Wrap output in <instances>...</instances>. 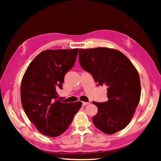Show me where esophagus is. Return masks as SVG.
Here are the masks:
<instances>
[{
	"label": "esophagus",
	"instance_id": "34e87169",
	"mask_svg": "<svg viewBox=\"0 0 161 161\" xmlns=\"http://www.w3.org/2000/svg\"><path fill=\"white\" fill-rule=\"evenodd\" d=\"M89 103H90L89 102H82V105L85 106V105H87L89 104Z\"/></svg>",
	"mask_w": 161,
	"mask_h": 161
}]
</instances>
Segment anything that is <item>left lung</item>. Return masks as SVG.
I'll use <instances>...</instances> for the list:
<instances>
[{"instance_id":"1","label":"left lung","mask_w":161,"mask_h":161,"mask_svg":"<svg viewBox=\"0 0 161 161\" xmlns=\"http://www.w3.org/2000/svg\"><path fill=\"white\" fill-rule=\"evenodd\" d=\"M79 56L82 69L90 73L99 86L108 87V101L92 102L98 108L92 122L108 134L124 129L130 122L140 99L137 70L127 57L114 49H80Z\"/></svg>"}]
</instances>
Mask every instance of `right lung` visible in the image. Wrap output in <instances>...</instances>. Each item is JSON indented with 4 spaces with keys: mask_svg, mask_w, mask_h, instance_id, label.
Listing matches in <instances>:
<instances>
[{
    "mask_svg": "<svg viewBox=\"0 0 161 161\" xmlns=\"http://www.w3.org/2000/svg\"><path fill=\"white\" fill-rule=\"evenodd\" d=\"M79 49L45 50L29 65L21 85L23 108L42 134L56 137L64 133L81 108V101L62 103L64 76L75 65Z\"/></svg>",
    "mask_w": 161,
    "mask_h": 161,
    "instance_id": "right-lung-1",
    "label": "right lung"
}]
</instances>
